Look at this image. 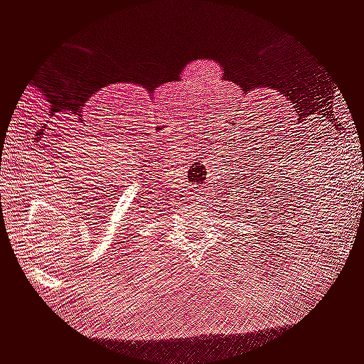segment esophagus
<instances>
[{"mask_svg": "<svg viewBox=\"0 0 364 364\" xmlns=\"http://www.w3.org/2000/svg\"><path fill=\"white\" fill-rule=\"evenodd\" d=\"M194 199H196V200H200V199H203V194H194Z\"/></svg>", "mask_w": 364, "mask_h": 364, "instance_id": "1", "label": "esophagus"}]
</instances>
